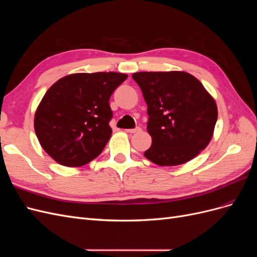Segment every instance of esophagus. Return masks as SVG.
I'll list each match as a JSON object with an SVG mask.
<instances>
[{"label": "esophagus", "mask_w": 257, "mask_h": 257, "mask_svg": "<svg viewBox=\"0 0 257 257\" xmlns=\"http://www.w3.org/2000/svg\"><path fill=\"white\" fill-rule=\"evenodd\" d=\"M142 128L141 127H136V128H127L125 130V132H127V133H138V132H141Z\"/></svg>", "instance_id": "1"}]
</instances>
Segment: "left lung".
I'll return each mask as SVG.
<instances>
[{
    "instance_id": "obj_1",
    "label": "left lung",
    "mask_w": 257,
    "mask_h": 257,
    "mask_svg": "<svg viewBox=\"0 0 257 257\" xmlns=\"http://www.w3.org/2000/svg\"><path fill=\"white\" fill-rule=\"evenodd\" d=\"M148 106L147 130L152 138L145 157L159 166H177L204 150L213 136L217 107L193 75L139 72L132 75Z\"/></svg>"
}]
</instances>
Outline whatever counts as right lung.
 <instances>
[{
    "label": "right lung",
    "mask_w": 257,
    "mask_h": 257,
    "mask_svg": "<svg viewBox=\"0 0 257 257\" xmlns=\"http://www.w3.org/2000/svg\"><path fill=\"white\" fill-rule=\"evenodd\" d=\"M127 78L121 73H76L46 92L34 115L45 152L59 164L80 167L97 158L111 137L109 98Z\"/></svg>",
    "instance_id": "add662e5"
}]
</instances>
